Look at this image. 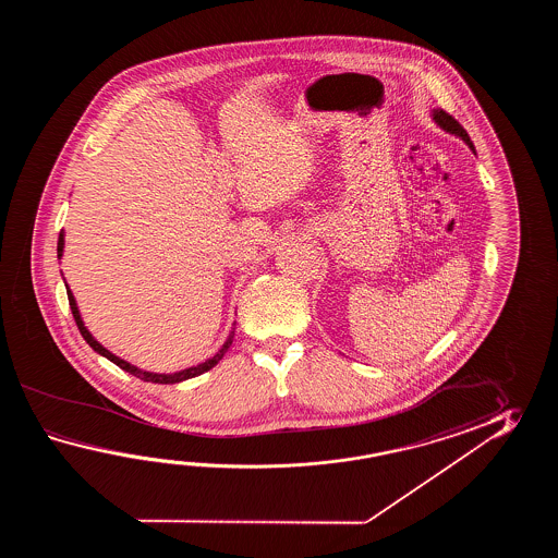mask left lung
<instances>
[{
    "mask_svg": "<svg viewBox=\"0 0 558 558\" xmlns=\"http://www.w3.org/2000/svg\"><path fill=\"white\" fill-rule=\"evenodd\" d=\"M433 119H435V123L439 125L440 130H445L447 133H451V135L461 137L474 151V145L473 142H471V137H469V133L464 131L463 125H461L457 119L449 116L447 111H442V109H433Z\"/></svg>",
    "mask_w": 558,
    "mask_h": 558,
    "instance_id": "left-lung-1",
    "label": "left lung"
}]
</instances>
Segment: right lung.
<instances>
[{
	"instance_id": "add662e5",
	"label": "right lung",
	"mask_w": 558,
	"mask_h": 558,
	"mask_svg": "<svg viewBox=\"0 0 558 558\" xmlns=\"http://www.w3.org/2000/svg\"><path fill=\"white\" fill-rule=\"evenodd\" d=\"M63 245H65V235H63V231L60 233V241H58V259H61V255H63ZM65 289H68V299H70V307H72L73 319L77 323V329L82 332V337H84L87 344L94 349L95 353H99L101 356H106L109 359L111 363H116L119 368H123V371H128L131 375H135L137 379L147 380V383H161V385H173V383H181V380L193 379V377H197V375H202V373H207L209 368H214L223 355L227 353V349L231 347L233 343V337H235V323H233V327H231V332H229V337H227L226 343L223 347L215 353L211 359H207V361H203L199 365H195V367L183 368V371H178V373H151V371H143V368L135 367V365H131L128 361H123V359H119L118 355H113L111 351H107L104 344L99 343V341H95L94 335L87 331V327H85L84 319H82V315H80V308H77V303H75V296H73L72 289L65 284Z\"/></svg>"
}]
</instances>
